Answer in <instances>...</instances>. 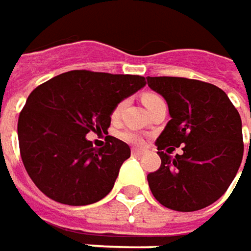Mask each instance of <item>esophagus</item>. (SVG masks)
I'll return each instance as SVG.
<instances>
[{
    "mask_svg": "<svg viewBox=\"0 0 251 251\" xmlns=\"http://www.w3.org/2000/svg\"><path fill=\"white\" fill-rule=\"evenodd\" d=\"M145 153V151H142V150H137V148H132L131 150V155L132 156H141V155H144Z\"/></svg>",
    "mask_w": 251,
    "mask_h": 251,
    "instance_id": "34e87169",
    "label": "esophagus"
}]
</instances>
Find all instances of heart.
<instances>
[{
  "label": "heart",
  "instance_id": "1",
  "mask_svg": "<svg viewBox=\"0 0 251 251\" xmlns=\"http://www.w3.org/2000/svg\"><path fill=\"white\" fill-rule=\"evenodd\" d=\"M162 100V98H160L159 95H156V93H145L144 96H142V101H144V104L147 106V109H151L153 104H156L158 101ZM126 100H121L119 101L114 107H113V110L110 113V119L113 121H117L120 119L121 116V111L124 109V106H126ZM120 138L123 141H126V142H128L131 145H141L142 142H144V135L138 132V131H134V130H126L123 131L120 134Z\"/></svg>",
  "mask_w": 251,
  "mask_h": 251
}]
</instances>
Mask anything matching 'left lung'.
Returning <instances> with one entry per match:
<instances>
[{"instance_id": "1", "label": "left lung", "mask_w": 251, "mask_h": 251, "mask_svg": "<svg viewBox=\"0 0 251 251\" xmlns=\"http://www.w3.org/2000/svg\"><path fill=\"white\" fill-rule=\"evenodd\" d=\"M147 83L166 99L172 117L155 142L162 163L148 175L153 197L181 212L211 205L225 194L242 163L239 111L212 83L178 76H147ZM178 146L183 153L170 157Z\"/></svg>"}]
</instances>
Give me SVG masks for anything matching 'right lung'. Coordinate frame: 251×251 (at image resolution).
<instances>
[{
	"instance_id": "obj_1",
	"label": "right lung",
	"mask_w": 251,
	"mask_h": 251,
	"mask_svg": "<svg viewBox=\"0 0 251 251\" xmlns=\"http://www.w3.org/2000/svg\"><path fill=\"white\" fill-rule=\"evenodd\" d=\"M144 85L140 75L75 70L32 91L19 113L18 140L42 193L67 205L93 204L110 193L130 147L107 135L96 150L85 135L107 132L113 107Z\"/></svg>"
}]
</instances>
